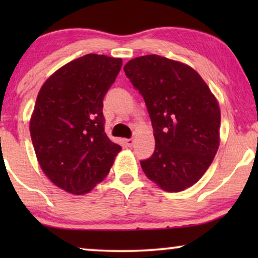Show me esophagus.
I'll return each instance as SVG.
<instances>
[{
    "mask_svg": "<svg viewBox=\"0 0 258 258\" xmlns=\"http://www.w3.org/2000/svg\"><path fill=\"white\" fill-rule=\"evenodd\" d=\"M134 143H135V140H134L133 137H130V139H126V140H125V144H126V146H128V147H133Z\"/></svg>",
    "mask_w": 258,
    "mask_h": 258,
    "instance_id": "34e87169",
    "label": "esophagus"
}]
</instances>
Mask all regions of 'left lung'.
I'll return each instance as SVG.
<instances>
[{"label":"left lung","instance_id":"left-lung-1","mask_svg":"<svg viewBox=\"0 0 258 258\" xmlns=\"http://www.w3.org/2000/svg\"><path fill=\"white\" fill-rule=\"evenodd\" d=\"M124 73L142 95L154 129V154L141 161L144 174L165 191L194 185L220 146L216 98L192 68L158 55L130 59Z\"/></svg>","mask_w":258,"mask_h":258}]
</instances>
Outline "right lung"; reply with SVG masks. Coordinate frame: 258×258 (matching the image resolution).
Wrapping results in <instances>:
<instances>
[{"label":"right lung","instance_id":"right-lung-1","mask_svg":"<svg viewBox=\"0 0 258 258\" xmlns=\"http://www.w3.org/2000/svg\"><path fill=\"white\" fill-rule=\"evenodd\" d=\"M121 58L88 54L52 74L37 95L30 136L48 178L66 191H90L109 174L121 146L104 132L103 98Z\"/></svg>","mask_w":258,"mask_h":258}]
</instances>
